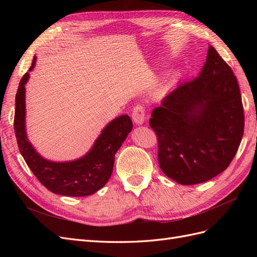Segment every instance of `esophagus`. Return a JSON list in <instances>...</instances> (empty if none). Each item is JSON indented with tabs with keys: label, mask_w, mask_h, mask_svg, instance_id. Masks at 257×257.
Returning a JSON list of instances; mask_svg holds the SVG:
<instances>
[{
	"label": "esophagus",
	"mask_w": 257,
	"mask_h": 257,
	"mask_svg": "<svg viewBox=\"0 0 257 257\" xmlns=\"http://www.w3.org/2000/svg\"><path fill=\"white\" fill-rule=\"evenodd\" d=\"M132 118L137 125H142L145 122V108L142 105H137L134 107L133 113H132Z\"/></svg>",
	"instance_id": "obj_1"
}]
</instances>
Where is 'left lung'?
<instances>
[{
  "label": "left lung",
  "mask_w": 257,
  "mask_h": 257,
  "mask_svg": "<svg viewBox=\"0 0 257 257\" xmlns=\"http://www.w3.org/2000/svg\"><path fill=\"white\" fill-rule=\"evenodd\" d=\"M149 123L162 172L176 182L201 183L228 167L243 135V106L236 76L212 46L198 77L179 83Z\"/></svg>",
  "instance_id": "1"
}]
</instances>
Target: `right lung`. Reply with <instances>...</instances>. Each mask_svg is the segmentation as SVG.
Instances as JSON below:
<instances>
[{
    "label": "right lung",
    "mask_w": 257,
    "mask_h": 257,
    "mask_svg": "<svg viewBox=\"0 0 257 257\" xmlns=\"http://www.w3.org/2000/svg\"><path fill=\"white\" fill-rule=\"evenodd\" d=\"M33 58L29 72L35 66ZM22 77L16 94L14 128L19 151L40 182L54 194L64 196H89L97 192L112 174L114 154L133 128L127 114L116 116L103 128L94 145L83 157L68 162H52L43 158L30 143L26 131V83Z\"/></svg>",
    "instance_id": "add662e5"
}]
</instances>
